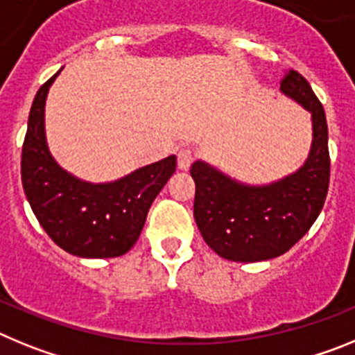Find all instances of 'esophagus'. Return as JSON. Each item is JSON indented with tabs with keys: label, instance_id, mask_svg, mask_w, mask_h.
<instances>
[{
	"label": "esophagus",
	"instance_id": "1",
	"mask_svg": "<svg viewBox=\"0 0 355 355\" xmlns=\"http://www.w3.org/2000/svg\"><path fill=\"white\" fill-rule=\"evenodd\" d=\"M193 158H196V155H193L192 149H181L180 153H178V168L180 171H188L190 168V165L193 163Z\"/></svg>",
	"mask_w": 355,
	"mask_h": 355
}]
</instances>
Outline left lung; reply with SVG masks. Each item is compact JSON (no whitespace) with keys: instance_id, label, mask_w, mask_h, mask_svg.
Returning <instances> with one entry per match:
<instances>
[{"instance_id":"obj_1","label":"left lung","mask_w":355,"mask_h":355,"mask_svg":"<svg viewBox=\"0 0 355 355\" xmlns=\"http://www.w3.org/2000/svg\"><path fill=\"white\" fill-rule=\"evenodd\" d=\"M281 92L311 114V149L300 168L268 184H247L197 159L193 216L205 241L220 258L256 263L277 258L309 231L329 190V133L318 97L288 69Z\"/></svg>"}]
</instances>
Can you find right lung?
<instances>
[{"label": "right lung", "instance_id": "obj_1", "mask_svg": "<svg viewBox=\"0 0 355 355\" xmlns=\"http://www.w3.org/2000/svg\"><path fill=\"white\" fill-rule=\"evenodd\" d=\"M60 71L40 87L31 105L21 156L24 193L39 224L65 252L117 258L139 240L153 200L175 172V156L110 183H89L62 168L44 130L46 97Z\"/></svg>", "mask_w": 355, "mask_h": 355}]
</instances>
